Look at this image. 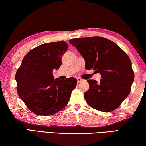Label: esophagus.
Here are the masks:
<instances>
[{
    "label": "esophagus",
    "instance_id": "1",
    "mask_svg": "<svg viewBox=\"0 0 146 146\" xmlns=\"http://www.w3.org/2000/svg\"><path fill=\"white\" fill-rule=\"evenodd\" d=\"M82 79H81L80 78H77V82L78 83H80L81 82H82Z\"/></svg>",
    "mask_w": 146,
    "mask_h": 146
}]
</instances>
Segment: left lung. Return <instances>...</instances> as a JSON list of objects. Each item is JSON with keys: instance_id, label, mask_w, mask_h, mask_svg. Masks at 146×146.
I'll return each instance as SVG.
<instances>
[{"instance_id": "left-lung-1", "label": "left lung", "mask_w": 146, "mask_h": 146, "mask_svg": "<svg viewBox=\"0 0 146 146\" xmlns=\"http://www.w3.org/2000/svg\"><path fill=\"white\" fill-rule=\"evenodd\" d=\"M70 42L84 58L86 68L99 73V82L88 80L90 89L84 98L91 108L102 112L115 110L129 95L134 72L129 56L109 39L93 37L71 39Z\"/></svg>"}]
</instances>
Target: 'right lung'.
Here are the masks:
<instances>
[{
	"label": "right lung",
	"mask_w": 146,
	"mask_h": 146,
	"mask_svg": "<svg viewBox=\"0 0 146 146\" xmlns=\"http://www.w3.org/2000/svg\"><path fill=\"white\" fill-rule=\"evenodd\" d=\"M68 48L64 41L36 47L26 54L17 71V93L35 114H55L68 104L77 80L74 77L55 79L52 73L60 68L62 56Z\"/></svg>",
	"instance_id": "right-lung-1"
}]
</instances>
